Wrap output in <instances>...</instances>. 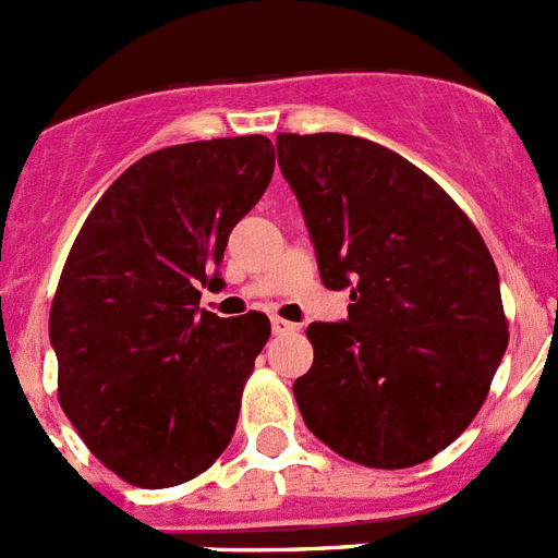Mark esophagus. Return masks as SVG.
<instances>
[{"instance_id":"esophagus-1","label":"esophagus","mask_w":558,"mask_h":558,"mask_svg":"<svg viewBox=\"0 0 558 558\" xmlns=\"http://www.w3.org/2000/svg\"><path fill=\"white\" fill-rule=\"evenodd\" d=\"M301 329V326H298V323H292V320H283V317H271V331H275V335H294V331Z\"/></svg>"}]
</instances>
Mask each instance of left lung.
Here are the masks:
<instances>
[{"instance_id":"1","label":"left lung","mask_w":558,"mask_h":558,"mask_svg":"<svg viewBox=\"0 0 558 558\" xmlns=\"http://www.w3.org/2000/svg\"><path fill=\"white\" fill-rule=\"evenodd\" d=\"M278 163L349 320L306 329V428L366 468H411L471 425L508 349L499 275L457 201L388 147L280 133Z\"/></svg>"}]
</instances>
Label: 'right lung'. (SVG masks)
Masks as SVG:
<instances>
[{"instance_id": "right-lung-1", "label": "right lung", "mask_w": 558, "mask_h": 558, "mask_svg": "<svg viewBox=\"0 0 558 558\" xmlns=\"http://www.w3.org/2000/svg\"><path fill=\"white\" fill-rule=\"evenodd\" d=\"M275 170L266 135L163 147L121 172L73 241L50 306L59 402L135 488L204 474L235 434L269 317L198 312L229 232Z\"/></svg>"}]
</instances>
